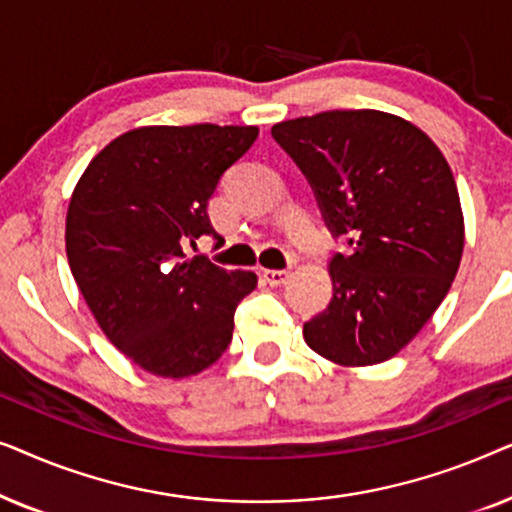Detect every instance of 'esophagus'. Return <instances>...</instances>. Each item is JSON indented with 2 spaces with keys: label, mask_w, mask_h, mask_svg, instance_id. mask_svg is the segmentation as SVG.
Here are the masks:
<instances>
[{
  "label": "esophagus",
  "mask_w": 512,
  "mask_h": 512,
  "mask_svg": "<svg viewBox=\"0 0 512 512\" xmlns=\"http://www.w3.org/2000/svg\"><path fill=\"white\" fill-rule=\"evenodd\" d=\"M289 275H291L289 270H263V272H261L263 282H268L270 286H279V284H284L286 279H289Z\"/></svg>",
  "instance_id": "34e87169"
}]
</instances>
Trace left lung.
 I'll return each mask as SVG.
<instances>
[{
    "label": "left lung",
    "mask_w": 512,
    "mask_h": 512,
    "mask_svg": "<svg viewBox=\"0 0 512 512\" xmlns=\"http://www.w3.org/2000/svg\"><path fill=\"white\" fill-rule=\"evenodd\" d=\"M310 181L333 237V298L303 326L338 366L396 356L450 291L464 251L452 170L429 135L375 109L321 111L272 125Z\"/></svg>",
    "instance_id": "obj_1"
}]
</instances>
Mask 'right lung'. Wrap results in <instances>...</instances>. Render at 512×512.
Segmentation results:
<instances>
[{"mask_svg": "<svg viewBox=\"0 0 512 512\" xmlns=\"http://www.w3.org/2000/svg\"><path fill=\"white\" fill-rule=\"evenodd\" d=\"M254 125H149L90 160L67 209V261L116 349L146 373L191 377L233 340L235 307L256 289L184 247L216 235L207 216L223 172L256 142Z\"/></svg>", "mask_w": 512, "mask_h": 512, "instance_id": "obj_1", "label": "right lung"}]
</instances>
